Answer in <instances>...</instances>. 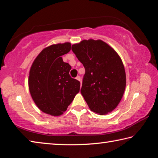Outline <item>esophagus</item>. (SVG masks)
Instances as JSON below:
<instances>
[{"label":"esophagus","instance_id":"esophagus-1","mask_svg":"<svg viewBox=\"0 0 158 158\" xmlns=\"http://www.w3.org/2000/svg\"><path fill=\"white\" fill-rule=\"evenodd\" d=\"M76 79L77 80V81H80V82H81V77H80V76H77L76 77Z\"/></svg>","mask_w":158,"mask_h":158}]
</instances>
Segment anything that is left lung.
Segmentation results:
<instances>
[{"label":"left lung","mask_w":158,"mask_h":158,"mask_svg":"<svg viewBox=\"0 0 158 158\" xmlns=\"http://www.w3.org/2000/svg\"><path fill=\"white\" fill-rule=\"evenodd\" d=\"M72 51L85 67L81 92L89 109L101 115L118 106L126 87L122 59L102 40H83Z\"/></svg>","instance_id":"obj_1"}]
</instances>
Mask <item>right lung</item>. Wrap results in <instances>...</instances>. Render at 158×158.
<instances>
[{
    "label": "right lung",
    "mask_w": 158,
    "mask_h": 158,
    "mask_svg": "<svg viewBox=\"0 0 158 158\" xmlns=\"http://www.w3.org/2000/svg\"><path fill=\"white\" fill-rule=\"evenodd\" d=\"M71 47L67 42L45 48L30 69L28 88L33 102L41 111L52 116L63 114L80 91L81 83L70 76L71 66L61 57Z\"/></svg>",
    "instance_id": "obj_1"
}]
</instances>
